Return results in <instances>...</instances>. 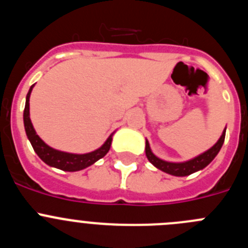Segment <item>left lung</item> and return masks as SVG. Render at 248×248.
Wrapping results in <instances>:
<instances>
[{
	"label": "left lung",
	"instance_id": "left-lung-1",
	"mask_svg": "<svg viewBox=\"0 0 248 248\" xmlns=\"http://www.w3.org/2000/svg\"><path fill=\"white\" fill-rule=\"evenodd\" d=\"M225 134H226V129L223 130L222 135H221V138L218 139L217 143L215 144L211 149L205 151L203 154L199 155L198 157L186 161V163H168V161L160 160L159 157H156L153 153H151L148 141H146L145 145V154L149 161H150L154 166H156L157 169L163 170L164 172H168V174L170 175H175V176H186V175H190L192 174V172L198 171V170H201V169H203L205 166H207L211 163L212 160L215 159V156L217 155L218 151H220L223 141H225Z\"/></svg>",
	"mask_w": 248,
	"mask_h": 248
}]
</instances>
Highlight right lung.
Here are the masks:
<instances>
[{"label":"right lung","mask_w":248,"mask_h":248,"mask_svg":"<svg viewBox=\"0 0 248 248\" xmlns=\"http://www.w3.org/2000/svg\"><path fill=\"white\" fill-rule=\"evenodd\" d=\"M33 85L31 87L30 92L27 93V98H26V107L25 111H23V122H25L26 134H27L31 144L33 146L37 155L46 164H48L49 166H54L57 169H61L63 171H78V170H82V169L91 166L92 164L95 163L97 160L102 159L108 153L109 149H110L111 137H109L108 140L103 144V146H100L95 151H92V153H88V154L82 155L69 154V153L54 150V149L49 148L46 143H43L42 139L36 134L33 125H32V123H31L30 119V94L32 92Z\"/></svg>","instance_id":"right-lung-1"}]
</instances>
